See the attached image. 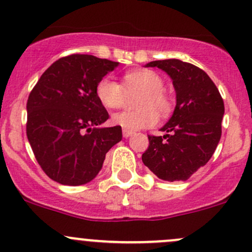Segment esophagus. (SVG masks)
I'll return each mask as SVG.
<instances>
[{
    "label": "esophagus",
    "mask_w": 252,
    "mask_h": 252,
    "mask_svg": "<svg viewBox=\"0 0 252 252\" xmlns=\"http://www.w3.org/2000/svg\"><path fill=\"white\" fill-rule=\"evenodd\" d=\"M132 134H134L132 131L126 130V129H123V137H129V136H131Z\"/></svg>",
    "instance_id": "esophagus-1"
}]
</instances>
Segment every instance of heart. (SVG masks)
Masks as SVG:
<instances>
[{
	"label": "heart",
	"instance_id": "obj_1",
	"mask_svg": "<svg viewBox=\"0 0 252 252\" xmlns=\"http://www.w3.org/2000/svg\"><path fill=\"white\" fill-rule=\"evenodd\" d=\"M164 80L156 71L148 69L129 71L124 75V87L111 76H104L98 82L95 93L100 103L109 109L121 107L126 92L141 93L136 99L137 111H122L113 115L112 122L126 130L135 131L153 126L158 122V114L166 116L172 109V103L164 92Z\"/></svg>",
	"mask_w": 252,
	"mask_h": 252
}]
</instances>
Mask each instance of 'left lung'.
Here are the masks:
<instances>
[{
  "instance_id": "1",
  "label": "left lung",
  "mask_w": 252,
  "mask_h": 252,
  "mask_svg": "<svg viewBox=\"0 0 252 252\" xmlns=\"http://www.w3.org/2000/svg\"><path fill=\"white\" fill-rule=\"evenodd\" d=\"M172 79L176 91L173 115L160 130L164 136H148L143 164L158 178L187 181L209 161L221 137L225 106L219 90L202 69L181 60L153 61Z\"/></svg>"
}]
</instances>
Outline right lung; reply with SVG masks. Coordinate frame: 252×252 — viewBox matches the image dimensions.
Instances as JSON below:
<instances>
[{
	"label": "right lung",
	"mask_w": 252,
	"mask_h": 252,
	"mask_svg": "<svg viewBox=\"0 0 252 252\" xmlns=\"http://www.w3.org/2000/svg\"><path fill=\"white\" fill-rule=\"evenodd\" d=\"M120 63L70 55L52 63L27 100V139L44 172L63 185L95 178L105 156L122 140L120 126L100 128L109 113L95 88Z\"/></svg>",
	"instance_id": "right-lung-1"
}]
</instances>
